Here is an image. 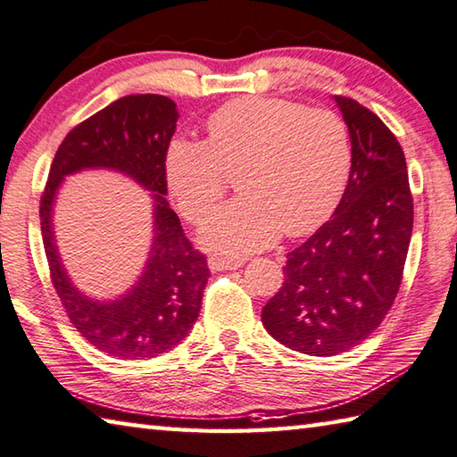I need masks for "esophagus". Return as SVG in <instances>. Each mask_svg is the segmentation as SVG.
<instances>
[{
	"mask_svg": "<svg viewBox=\"0 0 457 457\" xmlns=\"http://www.w3.org/2000/svg\"><path fill=\"white\" fill-rule=\"evenodd\" d=\"M245 265L241 259H211L208 261V267L212 270H237Z\"/></svg>",
	"mask_w": 457,
	"mask_h": 457,
	"instance_id": "obj_1",
	"label": "esophagus"
}]
</instances>
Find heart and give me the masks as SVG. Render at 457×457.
Masks as SVG:
<instances>
[{
  "label": "heart",
  "instance_id": "b5f03b06",
  "mask_svg": "<svg viewBox=\"0 0 457 457\" xmlns=\"http://www.w3.org/2000/svg\"><path fill=\"white\" fill-rule=\"evenodd\" d=\"M208 140L176 138L166 152V182L180 212L198 222L238 170L241 196L200 228L208 249L246 254L301 237L329 219L351 174L347 126L331 110L283 98L228 102L208 120Z\"/></svg>",
  "mask_w": 457,
  "mask_h": 457
}]
</instances>
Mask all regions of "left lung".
<instances>
[{
    "instance_id": "1",
    "label": "left lung",
    "mask_w": 457,
    "mask_h": 457,
    "mask_svg": "<svg viewBox=\"0 0 457 457\" xmlns=\"http://www.w3.org/2000/svg\"><path fill=\"white\" fill-rule=\"evenodd\" d=\"M351 138V174L323 227L287 254L285 283L262 307L270 337L331 357L353 349L394 305L413 228L403 150L361 104L335 96Z\"/></svg>"
}]
</instances>
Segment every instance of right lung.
Returning <instances> with one entry per match:
<instances>
[{"label": "right lung", "mask_w": 457, "mask_h": 457, "mask_svg": "<svg viewBox=\"0 0 457 457\" xmlns=\"http://www.w3.org/2000/svg\"><path fill=\"white\" fill-rule=\"evenodd\" d=\"M176 104L158 94L124 96L76 126L55 152L39 203L42 238L54 289L79 335L118 359H150L174 349L198 319L208 281L204 254L192 249L166 200V152L176 132ZM112 170L153 196V243L143 273L116 300L79 292L62 267L53 206L66 175Z\"/></svg>", "instance_id": "right-lung-1"}]
</instances>
